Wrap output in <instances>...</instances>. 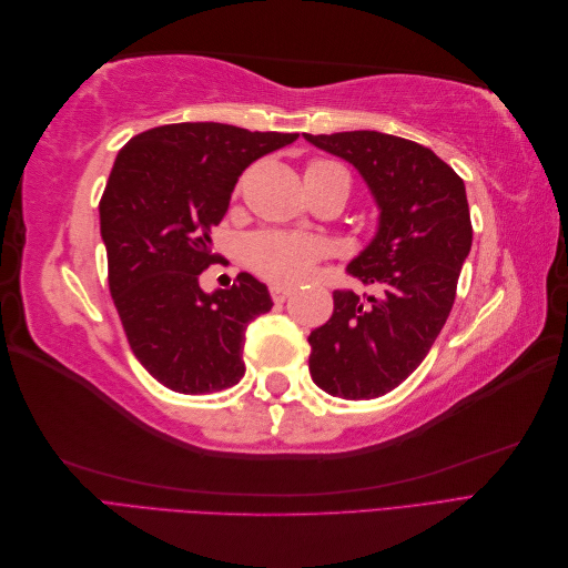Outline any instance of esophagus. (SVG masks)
I'll return each mask as SVG.
<instances>
[{
  "label": "esophagus",
  "instance_id": "34e87169",
  "mask_svg": "<svg viewBox=\"0 0 568 568\" xmlns=\"http://www.w3.org/2000/svg\"><path fill=\"white\" fill-rule=\"evenodd\" d=\"M270 294H272V301H274V303H284V301L291 296V286L272 284V286H270Z\"/></svg>",
  "mask_w": 568,
  "mask_h": 568
}]
</instances>
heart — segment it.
<instances>
[{"label":"heart","instance_id":"1","mask_svg":"<svg viewBox=\"0 0 568 568\" xmlns=\"http://www.w3.org/2000/svg\"><path fill=\"white\" fill-rule=\"evenodd\" d=\"M343 170L332 161H315L305 173H332ZM324 253V246L315 236L296 232H263L248 242V265L261 277L274 284H298L313 272Z\"/></svg>","mask_w":568,"mask_h":568}]
</instances>
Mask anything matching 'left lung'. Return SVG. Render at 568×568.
<instances>
[{"label": "left lung", "instance_id": "8db88e82", "mask_svg": "<svg viewBox=\"0 0 568 568\" xmlns=\"http://www.w3.org/2000/svg\"><path fill=\"white\" fill-rule=\"evenodd\" d=\"M348 161L374 196L379 225L348 272L374 296L334 291V313L307 336L313 382L346 400L400 386L448 320L471 251L467 189L432 149L374 130L303 134Z\"/></svg>", "mask_w": 568, "mask_h": 568}]
</instances>
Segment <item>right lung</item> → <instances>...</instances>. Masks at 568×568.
<instances>
[{"label":"right lung","mask_w":568,"mask_h":568,"mask_svg":"<svg viewBox=\"0 0 568 568\" xmlns=\"http://www.w3.org/2000/svg\"><path fill=\"white\" fill-rule=\"evenodd\" d=\"M298 134L222 123L146 130L118 151L99 201L109 288L130 348L175 393L239 384L246 326L272 307L263 282L242 272L205 294L201 272L217 263L211 232L244 170Z\"/></svg>","instance_id":"1"}]
</instances>
